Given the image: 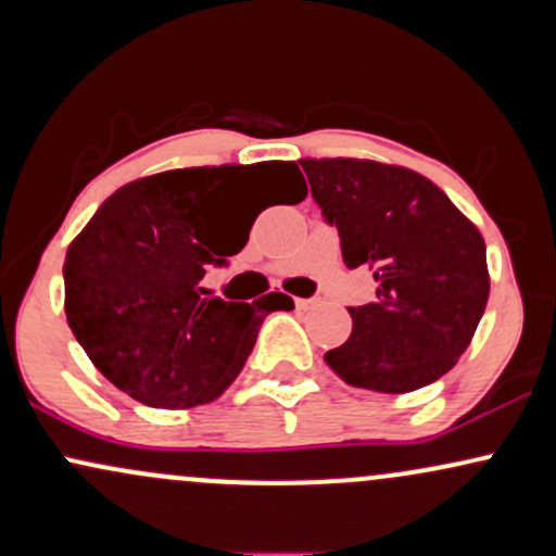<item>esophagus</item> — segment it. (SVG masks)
<instances>
[{"instance_id":"obj_1","label":"esophagus","mask_w":556,"mask_h":556,"mask_svg":"<svg viewBox=\"0 0 556 556\" xmlns=\"http://www.w3.org/2000/svg\"><path fill=\"white\" fill-rule=\"evenodd\" d=\"M311 303H314V300H308V298H295V305H298V308H308Z\"/></svg>"}]
</instances>
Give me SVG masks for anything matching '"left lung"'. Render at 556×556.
<instances>
[{"mask_svg": "<svg viewBox=\"0 0 556 556\" xmlns=\"http://www.w3.org/2000/svg\"><path fill=\"white\" fill-rule=\"evenodd\" d=\"M348 269L368 266L376 300L324 361L350 387L402 394L455 366L486 311V242L418 172L361 159H303Z\"/></svg>", "mask_w": 556, "mask_h": 556, "instance_id": "8db88e82", "label": "left lung"}]
</instances>
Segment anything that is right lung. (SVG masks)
<instances>
[{
	"label": "right lung",
	"mask_w": 556,
	"mask_h": 556,
	"mask_svg": "<svg viewBox=\"0 0 556 556\" xmlns=\"http://www.w3.org/2000/svg\"><path fill=\"white\" fill-rule=\"evenodd\" d=\"M308 195L292 162L193 167L127 182L67 248L65 314L75 340L114 387L149 407H195L242 371L258 329L292 298H206L208 266H229L248 242L251 198Z\"/></svg>",
	"instance_id": "add662e5"
}]
</instances>
